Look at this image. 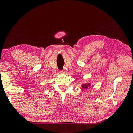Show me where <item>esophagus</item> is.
I'll use <instances>...</instances> for the list:
<instances>
[{
	"mask_svg": "<svg viewBox=\"0 0 133 133\" xmlns=\"http://www.w3.org/2000/svg\"><path fill=\"white\" fill-rule=\"evenodd\" d=\"M67 72V69H66V68H64L63 69V70L61 71V73L63 74H66Z\"/></svg>",
	"mask_w": 133,
	"mask_h": 133,
	"instance_id": "34e87169",
	"label": "esophagus"
}]
</instances>
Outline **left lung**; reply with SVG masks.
I'll list each match as a JSON object with an SVG mask.
<instances>
[{"label": "left lung", "mask_w": 133, "mask_h": 133, "mask_svg": "<svg viewBox=\"0 0 133 133\" xmlns=\"http://www.w3.org/2000/svg\"><path fill=\"white\" fill-rule=\"evenodd\" d=\"M91 85V83H84V84H82L81 85V86H82L83 90H84L88 89Z\"/></svg>", "instance_id": "8db88e82"}]
</instances>
